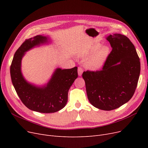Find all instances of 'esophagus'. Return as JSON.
Wrapping results in <instances>:
<instances>
[{
    "label": "esophagus",
    "mask_w": 148,
    "mask_h": 148,
    "mask_svg": "<svg viewBox=\"0 0 148 148\" xmlns=\"http://www.w3.org/2000/svg\"><path fill=\"white\" fill-rule=\"evenodd\" d=\"M83 73V69L82 67H79L78 68V74L79 76H81Z\"/></svg>",
    "instance_id": "1"
}]
</instances>
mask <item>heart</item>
Returning <instances> with one entry per match:
<instances>
[{
  "mask_svg": "<svg viewBox=\"0 0 148 148\" xmlns=\"http://www.w3.org/2000/svg\"><path fill=\"white\" fill-rule=\"evenodd\" d=\"M110 54L109 46L95 44L82 53L80 55L85 58L90 56L86 61V66L91 71H95L102 68Z\"/></svg>",
  "mask_w": 148,
  "mask_h": 148,
  "instance_id": "b5f03b06",
  "label": "heart"
}]
</instances>
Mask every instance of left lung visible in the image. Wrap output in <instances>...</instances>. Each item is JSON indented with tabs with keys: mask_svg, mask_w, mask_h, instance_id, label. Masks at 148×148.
<instances>
[{
	"mask_svg": "<svg viewBox=\"0 0 148 148\" xmlns=\"http://www.w3.org/2000/svg\"><path fill=\"white\" fill-rule=\"evenodd\" d=\"M112 50L100 71L83 72L88 99L95 107L112 110L133 96L140 73V62L129 38L119 34L107 38Z\"/></svg>",
	"mask_w": 148,
	"mask_h": 148,
	"instance_id": "obj_1",
	"label": "left lung"
}]
</instances>
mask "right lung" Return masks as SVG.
<instances>
[{
    "label": "right lung",
    "mask_w": 148,
    "mask_h": 148,
    "mask_svg": "<svg viewBox=\"0 0 148 148\" xmlns=\"http://www.w3.org/2000/svg\"><path fill=\"white\" fill-rule=\"evenodd\" d=\"M48 41L47 37L36 35L26 40L15 53L10 67L13 86L22 103L30 110L43 113H54L63 108L68 101V90L78 77L77 67L57 68L51 78L42 87L28 83L21 71L25 52Z\"/></svg>",
    "instance_id": "right-lung-1"
}]
</instances>
